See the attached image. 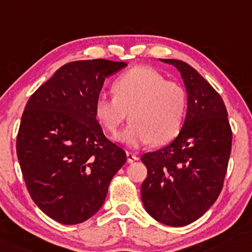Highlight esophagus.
Instances as JSON below:
<instances>
[{
  "mask_svg": "<svg viewBox=\"0 0 252 252\" xmlns=\"http://www.w3.org/2000/svg\"><path fill=\"white\" fill-rule=\"evenodd\" d=\"M126 158H127V162L129 163H132L138 160V157L134 153H132V152H126Z\"/></svg>",
  "mask_w": 252,
  "mask_h": 252,
  "instance_id": "1",
  "label": "esophagus"
}]
</instances>
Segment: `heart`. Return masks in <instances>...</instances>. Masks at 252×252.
<instances>
[{
  "instance_id": "1",
  "label": "heart",
  "mask_w": 252,
  "mask_h": 252,
  "mask_svg": "<svg viewBox=\"0 0 252 252\" xmlns=\"http://www.w3.org/2000/svg\"><path fill=\"white\" fill-rule=\"evenodd\" d=\"M113 97L99 95L94 115L111 132L126 121L131 123L115 139L130 148L153 141L163 145L175 139L182 130L187 111V94L179 83L147 66H136L114 81Z\"/></svg>"
}]
</instances>
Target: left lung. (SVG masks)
<instances>
[{"instance_id": "left-lung-1", "label": "left lung", "mask_w": 252, "mask_h": 252, "mask_svg": "<svg viewBox=\"0 0 252 252\" xmlns=\"http://www.w3.org/2000/svg\"><path fill=\"white\" fill-rule=\"evenodd\" d=\"M160 60L180 73L187 112L175 140L141 157L147 168L141 200L155 220L180 227L203 216L220 194L232 130L221 97L196 69L182 60Z\"/></svg>"}]
</instances>
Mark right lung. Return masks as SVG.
Wrapping results in <instances>:
<instances>
[{
  "label": "right lung",
  "instance_id": "add662e5",
  "mask_svg": "<svg viewBox=\"0 0 252 252\" xmlns=\"http://www.w3.org/2000/svg\"><path fill=\"white\" fill-rule=\"evenodd\" d=\"M126 63L77 60L57 69L28 99L17 136V155L31 197L63 225L92 217L109 183L126 161L94 115L107 76Z\"/></svg>",
  "mask_w": 252,
  "mask_h": 252
}]
</instances>
